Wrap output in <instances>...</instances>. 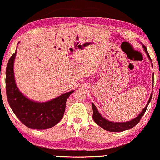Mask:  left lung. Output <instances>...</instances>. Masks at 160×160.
<instances>
[{"instance_id": "left-lung-1", "label": "left lung", "mask_w": 160, "mask_h": 160, "mask_svg": "<svg viewBox=\"0 0 160 160\" xmlns=\"http://www.w3.org/2000/svg\"><path fill=\"white\" fill-rule=\"evenodd\" d=\"M142 47H143L144 50H145V52H146V54H147L148 57V58L151 61V58L149 56L148 52L146 47H145V45H142ZM152 66H153V64H152ZM152 94H153V92L151 93V96H150L148 102V103L146 104V106H145V108H144L142 111V113L139 114V115L137 117H136L135 119L131 120V121L125 122H114L108 121V120L105 119L104 118H103L101 115H100V113H98L97 108H96V106L94 105L93 103H92V119H93L94 122H95L98 125H99L100 127L102 128L103 129L106 130V131H108L121 132V131H126V130L131 129V128H133L135 125H137V124L139 123V122L140 121L141 118L142 117L144 114H145V111H146V110H147L148 106L150 102H151V98H152Z\"/></svg>"}]
</instances>
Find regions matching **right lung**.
<instances>
[{"label": "right lung", "mask_w": 160, "mask_h": 160, "mask_svg": "<svg viewBox=\"0 0 160 160\" xmlns=\"http://www.w3.org/2000/svg\"><path fill=\"white\" fill-rule=\"evenodd\" d=\"M15 56L16 52L10 57L6 69V92L11 109L20 121L29 128L44 130L53 127L62 119L67 100L74 91L62 94L46 102H35L28 99L15 84L13 71Z\"/></svg>", "instance_id": "add662e5"}]
</instances>
